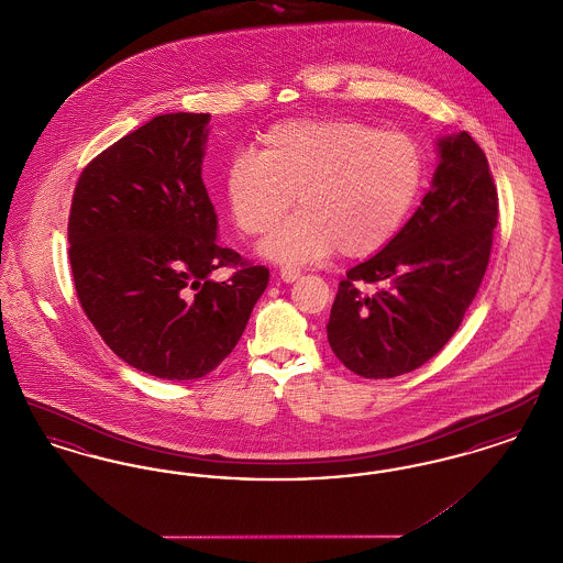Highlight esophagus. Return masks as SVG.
Wrapping results in <instances>:
<instances>
[{
  "instance_id": "obj_1",
  "label": "esophagus",
  "mask_w": 563,
  "mask_h": 563,
  "mask_svg": "<svg viewBox=\"0 0 563 563\" xmlns=\"http://www.w3.org/2000/svg\"><path fill=\"white\" fill-rule=\"evenodd\" d=\"M299 276H301L299 268H294V266L280 268V280H283V283H295Z\"/></svg>"
}]
</instances>
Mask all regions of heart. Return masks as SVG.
<instances>
[{"label": "heart", "instance_id": "heart-1", "mask_svg": "<svg viewBox=\"0 0 563 563\" xmlns=\"http://www.w3.org/2000/svg\"><path fill=\"white\" fill-rule=\"evenodd\" d=\"M424 179L420 147L401 133L356 120H295L272 126L260 154L241 152L225 170L228 205L249 236L272 230L260 251L280 264H308L335 246L367 257L401 230Z\"/></svg>", "mask_w": 563, "mask_h": 563}]
</instances>
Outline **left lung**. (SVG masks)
<instances>
[{
  "label": "left lung",
  "mask_w": 563,
  "mask_h": 563,
  "mask_svg": "<svg viewBox=\"0 0 563 563\" xmlns=\"http://www.w3.org/2000/svg\"><path fill=\"white\" fill-rule=\"evenodd\" d=\"M429 194L401 230L346 272L327 340L350 372L369 379L409 374L443 349L479 291L498 223V194L468 133L437 139ZM356 282L383 285L363 296Z\"/></svg>",
  "instance_id": "1"
}]
</instances>
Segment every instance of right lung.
I'll use <instances>...</instances> for the list:
<instances>
[{
	"label": "right lung",
	"mask_w": 563,
	"mask_h": 563,
	"mask_svg": "<svg viewBox=\"0 0 563 563\" xmlns=\"http://www.w3.org/2000/svg\"><path fill=\"white\" fill-rule=\"evenodd\" d=\"M209 113H164L81 170L69 262L88 321L143 374L184 382L234 350L266 291L268 268L217 242L202 181ZM236 267L228 280L214 268Z\"/></svg>",
	"instance_id": "right-lung-1"
}]
</instances>
